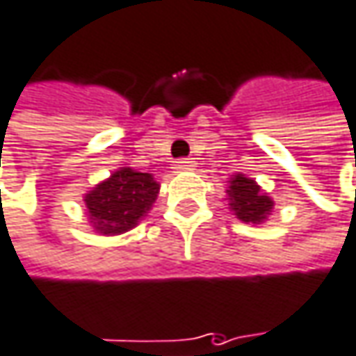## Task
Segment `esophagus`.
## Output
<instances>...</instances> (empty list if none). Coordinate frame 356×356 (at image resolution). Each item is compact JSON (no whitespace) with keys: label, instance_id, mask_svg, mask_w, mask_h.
Wrapping results in <instances>:
<instances>
[{"label":"esophagus","instance_id":"34e87169","mask_svg":"<svg viewBox=\"0 0 356 356\" xmlns=\"http://www.w3.org/2000/svg\"><path fill=\"white\" fill-rule=\"evenodd\" d=\"M175 169L177 171H189V169H193V161L191 159H179V161H175Z\"/></svg>","mask_w":356,"mask_h":356}]
</instances>
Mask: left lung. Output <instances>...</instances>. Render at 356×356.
I'll return each instance as SVG.
<instances>
[{
	"instance_id": "obj_1",
	"label": "left lung",
	"mask_w": 356,
	"mask_h": 356,
	"mask_svg": "<svg viewBox=\"0 0 356 356\" xmlns=\"http://www.w3.org/2000/svg\"><path fill=\"white\" fill-rule=\"evenodd\" d=\"M226 195L228 210L246 224H263L273 211V197L265 193L254 179L246 177L243 173L230 177Z\"/></svg>"
}]
</instances>
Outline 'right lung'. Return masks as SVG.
I'll list each match as a JSON object with an SVG mask.
<instances>
[{"label": "right lung", "instance_id": "add662e5", "mask_svg": "<svg viewBox=\"0 0 356 356\" xmlns=\"http://www.w3.org/2000/svg\"><path fill=\"white\" fill-rule=\"evenodd\" d=\"M161 183L152 173L120 167L83 195L85 213L93 232L115 236L132 230L152 210Z\"/></svg>", "mask_w": 356, "mask_h": 356}]
</instances>
